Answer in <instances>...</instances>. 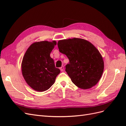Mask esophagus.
Wrapping results in <instances>:
<instances>
[{
  "label": "esophagus",
  "mask_w": 126,
  "mask_h": 126,
  "mask_svg": "<svg viewBox=\"0 0 126 126\" xmlns=\"http://www.w3.org/2000/svg\"><path fill=\"white\" fill-rule=\"evenodd\" d=\"M63 70H64V67L63 66L61 67H60V70L62 71H63Z\"/></svg>",
  "instance_id": "1"
}]
</instances>
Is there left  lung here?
I'll return each mask as SVG.
<instances>
[{
  "mask_svg": "<svg viewBox=\"0 0 126 126\" xmlns=\"http://www.w3.org/2000/svg\"><path fill=\"white\" fill-rule=\"evenodd\" d=\"M57 45L59 51L69 60L66 71L72 82L84 89L96 85L104 69V60L98 49L88 41L77 38L59 40Z\"/></svg>",
  "mask_w": 126,
  "mask_h": 126,
  "instance_id": "left-lung-1",
  "label": "left lung"
}]
</instances>
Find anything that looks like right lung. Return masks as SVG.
I'll return each instance as SVG.
<instances>
[{
    "instance_id": "obj_1",
    "label": "right lung",
    "mask_w": 126,
    "mask_h": 126,
    "mask_svg": "<svg viewBox=\"0 0 126 126\" xmlns=\"http://www.w3.org/2000/svg\"><path fill=\"white\" fill-rule=\"evenodd\" d=\"M56 45V41H42L30 46L21 63L22 76L27 84L37 91L50 88L59 73L50 54Z\"/></svg>"
}]
</instances>
